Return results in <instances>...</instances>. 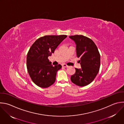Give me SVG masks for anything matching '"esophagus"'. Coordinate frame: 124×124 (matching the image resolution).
<instances>
[{"mask_svg":"<svg viewBox=\"0 0 124 124\" xmlns=\"http://www.w3.org/2000/svg\"><path fill=\"white\" fill-rule=\"evenodd\" d=\"M62 66V67H65V68H67V67H68V66L67 64H63Z\"/></svg>","mask_w":124,"mask_h":124,"instance_id":"1","label":"esophagus"}]
</instances>
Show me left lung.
Masks as SVG:
<instances>
[{"label":"left lung","instance_id":"1","mask_svg":"<svg viewBox=\"0 0 124 124\" xmlns=\"http://www.w3.org/2000/svg\"><path fill=\"white\" fill-rule=\"evenodd\" d=\"M76 45V54L80 58L81 69L75 68V72L71 76L74 84L83 87L92 82L99 72L100 55L98 48L90 38L82 35L70 36Z\"/></svg>","mask_w":124,"mask_h":124}]
</instances>
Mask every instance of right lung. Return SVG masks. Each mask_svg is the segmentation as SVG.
Returning a JSON list of instances; mask_svg holds the SVG:
<instances>
[{
    "label": "right lung",
    "mask_w": 124,
    "mask_h": 124,
    "mask_svg": "<svg viewBox=\"0 0 124 124\" xmlns=\"http://www.w3.org/2000/svg\"><path fill=\"white\" fill-rule=\"evenodd\" d=\"M66 35H45L37 39L31 45L27 56V68L33 83L42 88L52 85L55 81L57 71L62 66H53L48 57L55 50Z\"/></svg>",
    "instance_id": "obj_1"
}]
</instances>
